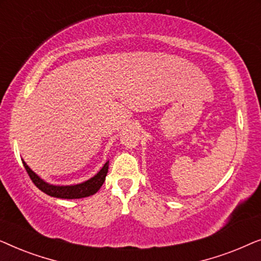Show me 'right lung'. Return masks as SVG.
I'll return each instance as SVG.
<instances>
[{"label":"right lung","instance_id":"add662e5","mask_svg":"<svg viewBox=\"0 0 261 261\" xmlns=\"http://www.w3.org/2000/svg\"><path fill=\"white\" fill-rule=\"evenodd\" d=\"M23 166L26 169L27 173L30 174L31 179L33 183L37 185V188L40 189L42 192L47 194L51 197L57 198H65V199H76V198H84L89 197V196L96 194L99 190V188L102 187V184L105 183L106 176L108 173V167L109 162H107L101 170L95 174L94 177H91L90 179L83 181L80 184H73V185H53L49 184L47 181H45L42 178L38 176L33 170H31V167L23 162Z\"/></svg>","mask_w":261,"mask_h":261}]
</instances>
